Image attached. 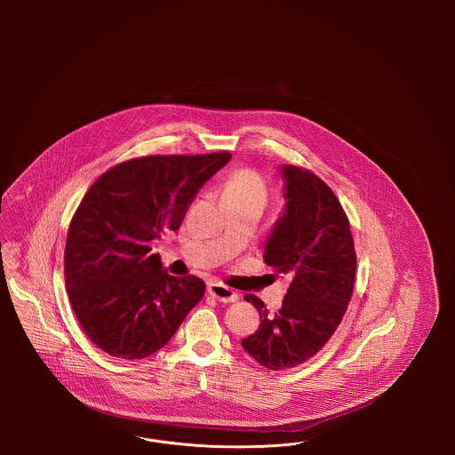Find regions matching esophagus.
I'll use <instances>...</instances> for the list:
<instances>
[{"instance_id": "34e87169", "label": "esophagus", "mask_w": 455, "mask_h": 455, "mask_svg": "<svg viewBox=\"0 0 455 455\" xmlns=\"http://www.w3.org/2000/svg\"><path fill=\"white\" fill-rule=\"evenodd\" d=\"M208 293L213 299H217L219 302L234 303L238 300V295L235 293L234 290L223 285V283H219V282H210L208 283Z\"/></svg>"}]
</instances>
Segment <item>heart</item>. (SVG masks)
<instances>
[{
    "label": "heart",
    "mask_w": 455,
    "mask_h": 455,
    "mask_svg": "<svg viewBox=\"0 0 455 455\" xmlns=\"http://www.w3.org/2000/svg\"><path fill=\"white\" fill-rule=\"evenodd\" d=\"M221 198L259 200L265 204L267 187L259 173L253 170H238L221 187Z\"/></svg>",
    "instance_id": "1"
}]
</instances>
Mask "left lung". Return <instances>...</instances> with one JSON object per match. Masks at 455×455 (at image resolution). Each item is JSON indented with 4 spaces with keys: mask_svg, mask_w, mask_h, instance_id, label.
Wrapping results in <instances>:
<instances>
[{
    "mask_svg": "<svg viewBox=\"0 0 455 455\" xmlns=\"http://www.w3.org/2000/svg\"><path fill=\"white\" fill-rule=\"evenodd\" d=\"M285 210L265 243L263 262L290 278L282 308L270 314L248 293L260 315L243 350L268 371L314 357L340 325L352 299L357 257L344 208L325 181L300 166L280 168Z\"/></svg>",
    "mask_w": 455,
    "mask_h": 455,
    "instance_id": "left-lung-1",
    "label": "left lung"
}]
</instances>
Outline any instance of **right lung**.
<instances>
[{"label":"right lung","mask_w":455,"mask_h":455,"mask_svg":"<svg viewBox=\"0 0 455 455\" xmlns=\"http://www.w3.org/2000/svg\"><path fill=\"white\" fill-rule=\"evenodd\" d=\"M230 158H133L105 172L83 196L69 223L65 283L83 331L111 357L152 355L202 300L204 280L170 275L152 242L179 230L195 195Z\"/></svg>","instance_id":"obj_1"}]
</instances>
